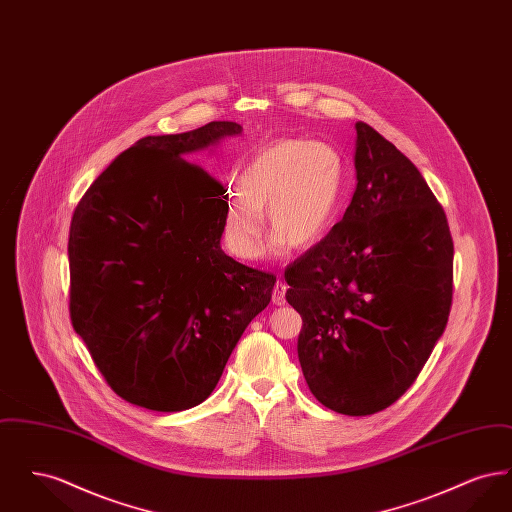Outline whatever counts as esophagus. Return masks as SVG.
I'll return each instance as SVG.
<instances>
[{
  "mask_svg": "<svg viewBox=\"0 0 512 512\" xmlns=\"http://www.w3.org/2000/svg\"><path fill=\"white\" fill-rule=\"evenodd\" d=\"M286 290H288V286L284 282H276V286L272 290V303L274 305H278V307L286 305Z\"/></svg>",
  "mask_w": 512,
  "mask_h": 512,
  "instance_id": "esophagus-1",
  "label": "esophagus"
}]
</instances>
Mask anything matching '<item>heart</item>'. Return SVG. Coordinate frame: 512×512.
<instances>
[{
	"label": "heart",
	"instance_id": "heart-1",
	"mask_svg": "<svg viewBox=\"0 0 512 512\" xmlns=\"http://www.w3.org/2000/svg\"><path fill=\"white\" fill-rule=\"evenodd\" d=\"M345 167L340 153L313 140H280L247 163L242 186H228L222 205V242L242 259L255 261L265 245V211L276 232L272 249H309L334 226Z\"/></svg>",
	"mask_w": 512,
	"mask_h": 512
}]
</instances>
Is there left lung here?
<instances>
[{"label": "left lung", "instance_id": "left-lung-1", "mask_svg": "<svg viewBox=\"0 0 512 512\" xmlns=\"http://www.w3.org/2000/svg\"><path fill=\"white\" fill-rule=\"evenodd\" d=\"M357 188L328 236L286 268L297 355L318 401L378 413L413 386L453 299L447 217L413 163L357 122Z\"/></svg>", "mask_w": 512, "mask_h": 512}]
</instances>
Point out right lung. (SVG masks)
<instances>
[{
  "instance_id": "obj_1",
  "label": "right lung",
  "mask_w": 512,
  "mask_h": 512,
  "mask_svg": "<svg viewBox=\"0 0 512 512\" xmlns=\"http://www.w3.org/2000/svg\"><path fill=\"white\" fill-rule=\"evenodd\" d=\"M242 134L213 121L146 136L98 176L69 234L71 320L111 390L159 413L203 403L276 276L222 247L224 188L190 155Z\"/></svg>"
}]
</instances>
